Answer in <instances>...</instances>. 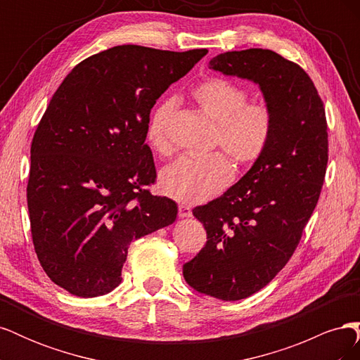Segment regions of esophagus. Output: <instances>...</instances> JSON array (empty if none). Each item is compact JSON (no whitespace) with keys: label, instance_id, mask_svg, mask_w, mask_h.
I'll use <instances>...</instances> for the list:
<instances>
[{"label":"esophagus","instance_id":"34e87169","mask_svg":"<svg viewBox=\"0 0 360 360\" xmlns=\"http://www.w3.org/2000/svg\"><path fill=\"white\" fill-rule=\"evenodd\" d=\"M192 216V210L189 209L188 205H179V217H191Z\"/></svg>","mask_w":360,"mask_h":360}]
</instances>
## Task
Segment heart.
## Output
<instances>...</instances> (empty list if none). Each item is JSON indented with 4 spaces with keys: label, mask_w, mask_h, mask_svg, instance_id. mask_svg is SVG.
<instances>
[{
    "label": "heart",
    "mask_w": 360,
    "mask_h": 360,
    "mask_svg": "<svg viewBox=\"0 0 360 360\" xmlns=\"http://www.w3.org/2000/svg\"><path fill=\"white\" fill-rule=\"evenodd\" d=\"M198 110L214 123L213 147H221L238 167L257 163L270 144L275 130V114L270 103L249 101V91L231 81L212 76L192 90ZM176 101L159 102L150 112L146 141L158 155L171 153V120ZM234 177L231 162L219 151L201 158H180L160 172L159 184L167 197L198 204L219 195Z\"/></svg>",
    "instance_id": "heart-1"
}]
</instances>
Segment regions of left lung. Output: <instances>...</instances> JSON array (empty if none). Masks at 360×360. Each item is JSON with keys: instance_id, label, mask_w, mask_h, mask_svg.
Instances as JSON below:
<instances>
[{"instance_id": "1", "label": "left lung", "mask_w": 360, "mask_h": 360, "mask_svg": "<svg viewBox=\"0 0 360 360\" xmlns=\"http://www.w3.org/2000/svg\"><path fill=\"white\" fill-rule=\"evenodd\" d=\"M209 68L259 85L275 114L270 144L222 197L192 210L207 243L183 266L200 292L240 300L284 269L319 202L329 159L321 97L299 64L270 49L219 53Z\"/></svg>"}]
</instances>
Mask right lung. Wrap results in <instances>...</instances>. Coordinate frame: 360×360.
I'll return each instance as SVG.
<instances>
[{
	"instance_id": "1",
	"label": "right lung",
	"mask_w": 360,
	"mask_h": 360,
	"mask_svg": "<svg viewBox=\"0 0 360 360\" xmlns=\"http://www.w3.org/2000/svg\"><path fill=\"white\" fill-rule=\"evenodd\" d=\"M207 49L123 45L85 58L53 93L31 143L27 201L34 250L53 284L96 297L122 282L129 245L171 225L151 195V108Z\"/></svg>"
}]
</instances>
